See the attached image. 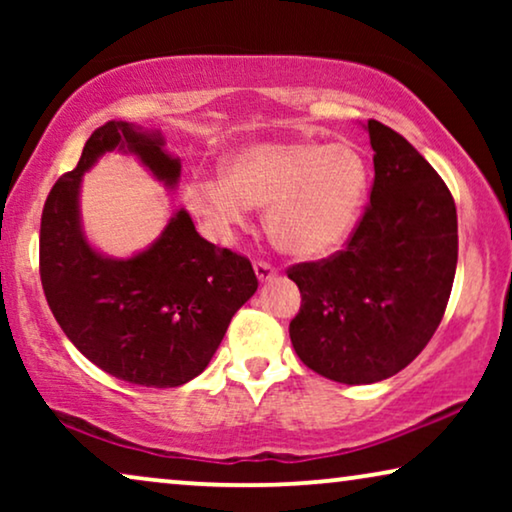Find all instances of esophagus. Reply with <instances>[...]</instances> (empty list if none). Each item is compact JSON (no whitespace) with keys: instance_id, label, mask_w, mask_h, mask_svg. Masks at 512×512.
Returning <instances> with one entry per match:
<instances>
[{"instance_id":"obj_1","label":"esophagus","mask_w":512,"mask_h":512,"mask_svg":"<svg viewBox=\"0 0 512 512\" xmlns=\"http://www.w3.org/2000/svg\"><path fill=\"white\" fill-rule=\"evenodd\" d=\"M254 272H256L258 282H261V284L270 282V279L277 277V270L272 268L270 263H265V261H256V263H254Z\"/></svg>"}]
</instances>
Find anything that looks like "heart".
Segmentation results:
<instances>
[{
    "label": "heart",
    "instance_id": "heart-1",
    "mask_svg": "<svg viewBox=\"0 0 512 512\" xmlns=\"http://www.w3.org/2000/svg\"><path fill=\"white\" fill-rule=\"evenodd\" d=\"M368 188V160L356 144L275 139L235 151L223 165V177L193 179L186 205L219 233L242 226L249 207L265 209L272 244L310 261L349 240Z\"/></svg>",
    "mask_w": 512,
    "mask_h": 512
}]
</instances>
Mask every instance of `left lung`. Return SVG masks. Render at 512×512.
Instances as JSON below:
<instances>
[{"label": "left lung", "instance_id": "left-lung-1", "mask_svg": "<svg viewBox=\"0 0 512 512\" xmlns=\"http://www.w3.org/2000/svg\"><path fill=\"white\" fill-rule=\"evenodd\" d=\"M375 156L366 214L347 249L289 270L303 305L289 335L300 361L342 384L396 375L443 319L457 270V207L408 139L363 125Z\"/></svg>", "mask_w": 512, "mask_h": 512}]
</instances>
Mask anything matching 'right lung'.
I'll return each instance as SVG.
<instances>
[{
	"label": "right lung",
	"mask_w": 512,
	"mask_h": 512,
	"mask_svg": "<svg viewBox=\"0 0 512 512\" xmlns=\"http://www.w3.org/2000/svg\"><path fill=\"white\" fill-rule=\"evenodd\" d=\"M111 151L135 156L153 179L177 188L181 160L167 153L160 130L128 121L97 128L79 165L46 198L41 286L55 321L97 368L142 387H179L207 368L258 279L247 258L200 237L186 209L172 212L163 233L137 254L97 251L83 230L81 181Z\"/></svg>",
	"instance_id": "obj_1"
}]
</instances>
